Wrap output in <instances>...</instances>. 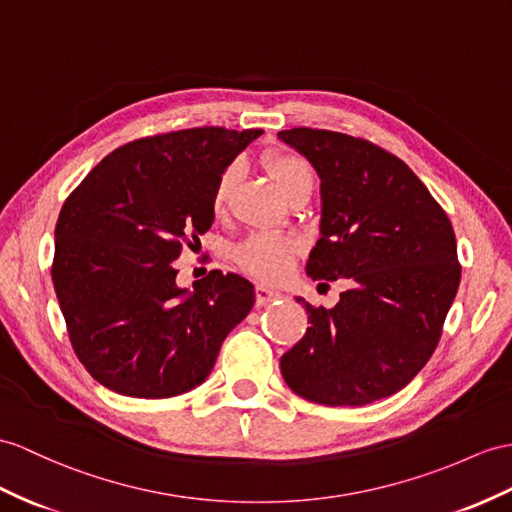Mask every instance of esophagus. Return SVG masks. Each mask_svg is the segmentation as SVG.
Masks as SVG:
<instances>
[{
	"instance_id": "1",
	"label": "esophagus",
	"mask_w": 512,
	"mask_h": 512,
	"mask_svg": "<svg viewBox=\"0 0 512 512\" xmlns=\"http://www.w3.org/2000/svg\"><path fill=\"white\" fill-rule=\"evenodd\" d=\"M280 297H282V293L276 291V289H271V286H265V284H258L256 286V304L258 306H265V304L276 302V299H280Z\"/></svg>"
}]
</instances>
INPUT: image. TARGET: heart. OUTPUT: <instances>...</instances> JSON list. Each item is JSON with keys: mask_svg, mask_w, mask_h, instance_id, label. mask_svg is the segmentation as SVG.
<instances>
[{"mask_svg": "<svg viewBox=\"0 0 512 512\" xmlns=\"http://www.w3.org/2000/svg\"><path fill=\"white\" fill-rule=\"evenodd\" d=\"M267 169L276 180L278 189L289 197L293 191L302 189V186H313L315 173L310 162L293 152H276L267 158ZM239 178V167L230 165L223 176L217 182V189L213 195V213L221 217L228 208V197L232 186ZM299 252L297 241L289 239V236H278V234H252L236 247V260L239 265L252 273L258 280L276 282L282 280L286 273L291 271L293 260Z\"/></svg>", "mask_w": 512, "mask_h": 512, "instance_id": "heart-1", "label": "heart"}]
</instances>
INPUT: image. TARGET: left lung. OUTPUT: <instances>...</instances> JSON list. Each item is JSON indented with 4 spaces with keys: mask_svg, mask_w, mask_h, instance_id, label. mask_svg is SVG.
Wrapping results in <instances>:
<instances>
[{
    "mask_svg": "<svg viewBox=\"0 0 512 512\" xmlns=\"http://www.w3.org/2000/svg\"><path fill=\"white\" fill-rule=\"evenodd\" d=\"M278 136L321 178V239L306 273L347 284L334 308L297 297L310 328L280 358L284 382L315 404L378 402L439 345L460 282L452 221L404 160L367 139L313 128Z\"/></svg>",
    "mask_w": 512,
    "mask_h": 512,
    "instance_id": "1",
    "label": "left lung"
}]
</instances>
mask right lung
<instances>
[{"instance_id":"1","label":"right lung","mask_w":512,"mask_h":512,"mask_svg":"<svg viewBox=\"0 0 512 512\" xmlns=\"http://www.w3.org/2000/svg\"><path fill=\"white\" fill-rule=\"evenodd\" d=\"M263 130L191 128L108 154L56 223L52 280L73 352L106 389L162 400L195 389L254 306V286L213 269L176 284L184 245L215 221L230 162Z\"/></svg>"}]
</instances>
